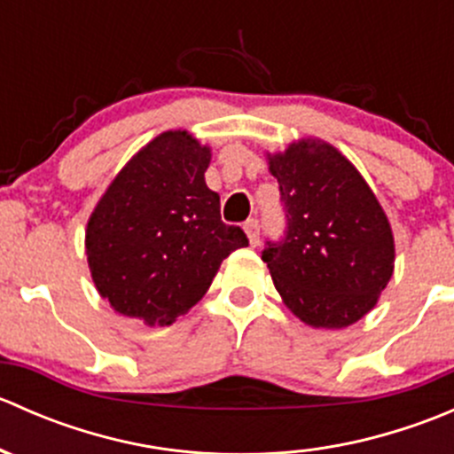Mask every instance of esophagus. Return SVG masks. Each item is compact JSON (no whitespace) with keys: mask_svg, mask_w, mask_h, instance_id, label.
I'll use <instances>...</instances> for the list:
<instances>
[{"mask_svg":"<svg viewBox=\"0 0 454 454\" xmlns=\"http://www.w3.org/2000/svg\"><path fill=\"white\" fill-rule=\"evenodd\" d=\"M244 231H246V235H248L250 246L259 244V222H256V219H248L244 226Z\"/></svg>","mask_w":454,"mask_h":454,"instance_id":"esophagus-1","label":"esophagus"}]
</instances>
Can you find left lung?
<instances>
[{
    "mask_svg": "<svg viewBox=\"0 0 454 454\" xmlns=\"http://www.w3.org/2000/svg\"><path fill=\"white\" fill-rule=\"evenodd\" d=\"M268 155L287 232L261 259L283 303L305 325L342 329L378 303L395 268L387 213L358 168L320 138Z\"/></svg>",
    "mask_w": 454,
    "mask_h": 454,
    "instance_id": "obj_1",
    "label": "left lung"
}]
</instances>
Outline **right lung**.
Returning a JSON list of instances; mask_svg holds the SVG:
<instances>
[{
	"instance_id": "1",
	"label": "right lung",
	"mask_w": 454,
	"mask_h": 454,
	"mask_svg": "<svg viewBox=\"0 0 454 454\" xmlns=\"http://www.w3.org/2000/svg\"><path fill=\"white\" fill-rule=\"evenodd\" d=\"M210 146L186 129L146 142L91 210L85 254L91 281L114 312L149 327L171 325L206 294L219 265L248 246L226 226L206 186Z\"/></svg>"
}]
</instances>
